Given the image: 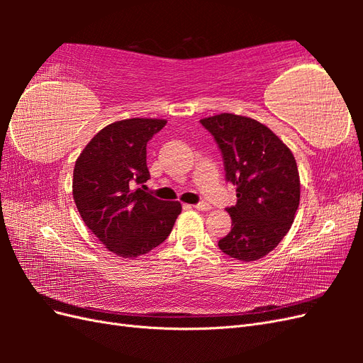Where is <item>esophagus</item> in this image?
<instances>
[{"instance_id": "esophagus-1", "label": "esophagus", "mask_w": 363, "mask_h": 363, "mask_svg": "<svg viewBox=\"0 0 363 363\" xmlns=\"http://www.w3.org/2000/svg\"><path fill=\"white\" fill-rule=\"evenodd\" d=\"M192 207H194V208H196V211H211V208H212V206L208 204V203H206V201L196 203V204H194Z\"/></svg>"}]
</instances>
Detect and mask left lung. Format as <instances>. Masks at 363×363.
I'll use <instances>...</instances> for the list:
<instances>
[{
	"instance_id": "obj_1",
	"label": "left lung",
	"mask_w": 363,
	"mask_h": 363,
	"mask_svg": "<svg viewBox=\"0 0 363 363\" xmlns=\"http://www.w3.org/2000/svg\"><path fill=\"white\" fill-rule=\"evenodd\" d=\"M221 150L225 180L238 203L227 207L232 230L219 239L227 256L251 262L286 236L300 204V175L291 150L259 121L233 113L200 119Z\"/></svg>"
}]
</instances>
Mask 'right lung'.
I'll return each instance as SVG.
<instances>
[{
	"instance_id": "1",
	"label": "right lung",
	"mask_w": 363,
	"mask_h": 363,
	"mask_svg": "<svg viewBox=\"0 0 363 363\" xmlns=\"http://www.w3.org/2000/svg\"><path fill=\"white\" fill-rule=\"evenodd\" d=\"M164 119L131 118L104 127L74 167L72 195L84 224L119 257H138L160 245L182 212L145 191L148 140ZM140 188L138 189L137 186Z\"/></svg>"
}]
</instances>
